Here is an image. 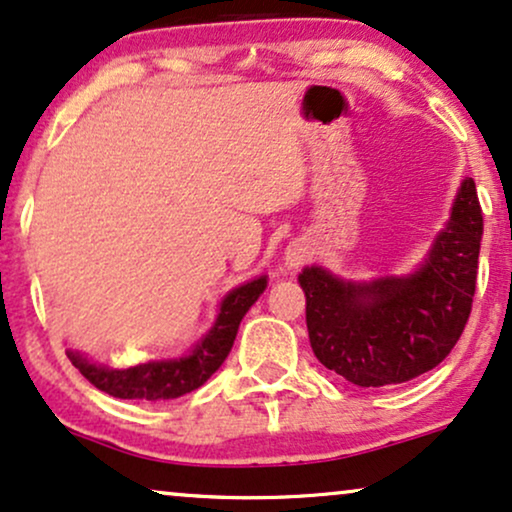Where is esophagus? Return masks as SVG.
<instances>
[{
	"label": "esophagus",
	"mask_w": 512,
	"mask_h": 512,
	"mask_svg": "<svg viewBox=\"0 0 512 512\" xmlns=\"http://www.w3.org/2000/svg\"><path fill=\"white\" fill-rule=\"evenodd\" d=\"M312 257V248H309L307 241H302V238H297L286 248V264L288 267H300Z\"/></svg>",
	"instance_id": "1"
}]
</instances>
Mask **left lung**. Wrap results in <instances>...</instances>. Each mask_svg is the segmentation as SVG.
<instances>
[{
  "instance_id": "1",
  "label": "left lung",
  "mask_w": 512,
  "mask_h": 512,
  "mask_svg": "<svg viewBox=\"0 0 512 512\" xmlns=\"http://www.w3.org/2000/svg\"><path fill=\"white\" fill-rule=\"evenodd\" d=\"M482 208L465 179L428 260L411 276L342 281L307 267V331L316 359L352 385L385 387L432 371L449 357L472 312Z\"/></svg>"
}]
</instances>
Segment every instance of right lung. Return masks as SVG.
Instances as JSON below:
<instances>
[{
  "mask_svg": "<svg viewBox=\"0 0 512 512\" xmlns=\"http://www.w3.org/2000/svg\"><path fill=\"white\" fill-rule=\"evenodd\" d=\"M264 288H267V276H260L241 288L231 290L222 302V312H219L212 331L205 335L200 345H196L189 357L174 361H151V364L132 366L125 368V371L89 364L77 352H68V357L96 390L111 394V397L141 401L177 399L181 394L198 390L224 364L231 347H234L241 319L255 304L257 297L262 295Z\"/></svg>",
  "mask_w": 512,
  "mask_h": 512,
  "instance_id": "right-lung-1",
  "label": "right lung"
}]
</instances>
